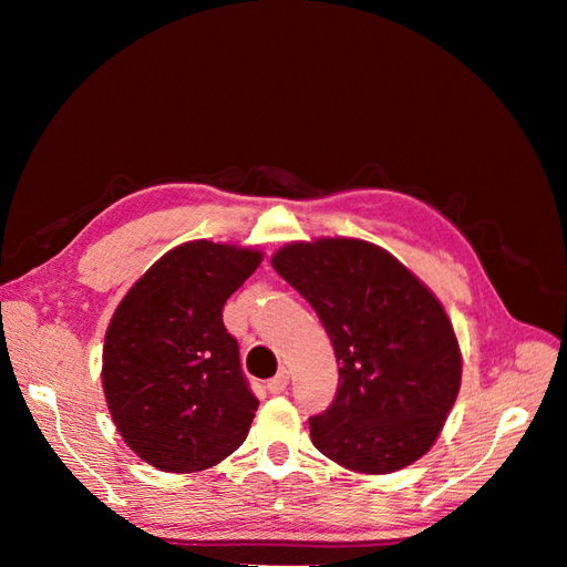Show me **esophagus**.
Listing matches in <instances>:
<instances>
[{
	"label": "esophagus",
	"instance_id": "esophagus-1",
	"mask_svg": "<svg viewBox=\"0 0 567 567\" xmlns=\"http://www.w3.org/2000/svg\"><path fill=\"white\" fill-rule=\"evenodd\" d=\"M286 385H288V371L286 369H281L277 375H274V379L267 381V390L271 394H281L286 390Z\"/></svg>",
	"mask_w": 567,
	"mask_h": 567
}]
</instances>
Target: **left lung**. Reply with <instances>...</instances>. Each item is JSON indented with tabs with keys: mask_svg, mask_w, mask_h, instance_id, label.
Instances as JSON below:
<instances>
[{
	"mask_svg": "<svg viewBox=\"0 0 567 567\" xmlns=\"http://www.w3.org/2000/svg\"><path fill=\"white\" fill-rule=\"evenodd\" d=\"M271 265L315 307L338 359V390L310 419L315 447L359 473H392L437 440L461 383V352L437 298L390 252L357 238L290 244Z\"/></svg>",
	"mask_w": 567,
	"mask_h": 567,
	"instance_id": "obj_1",
	"label": "left lung"
}]
</instances>
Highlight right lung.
<instances>
[{"label":"right lung","mask_w":567,"mask_h":567,"mask_svg":"<svg viewBox=\"0 0 567 567\" xmlns=\"http://www.w3.org/2000/svg\"><path fill=\"white\" fill-rule=\"evenodd\" d=\"M260 260L250 248L184 244L117 305L104 392L117 433L151 466L194 473L244 444L260 402L221 310Z\"/></svg>","instance_id":"obj_1"}]
</instances>
